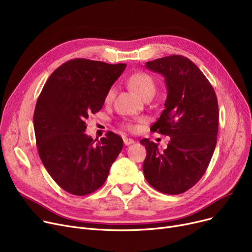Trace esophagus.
<instances>
[{
  "mask_svg": "<svg viewBox=\"0 0 252 252\" xmlns=\"http://www.w3.org/2000/svg\"><path fill=\"white\" fill-rule=\"evenodd\" d=\"M124 143H125L126 146H128V145H130V144H134V143H135V141H134L133 139H129V138H125V139H124Z\"/></svg>",
  "mask_w": 252,
  "mask_h": 252,
  "instance_id": "obj_1",
  "label": "esophagus"
}]
</instances>
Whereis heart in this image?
I'll return each mask as SVG.
<instances>
[{
    "mask_svg": "<svg viewBox=\"0 0 252 252\" xmlns=\"http://www.w3.org/2000/svg\"><path fill=\"white\" fill-rule=\"evenodd\" d=\"M126 83L143 98L148 96L149 94H154L155 92V84H154L153 78L146 72L138 71L135 73H131L127 77ZM114 95H115V88L110 87L105 94V97H104L105 103H111L114 98ZM125 127L130 130L134 129V126L130 124H126Z\"/></svg>",
    "mask_w": 252,
    "mask_h": 252,
    "instance_id": "heart-1",
    "label": "heart"
}]
</instances>
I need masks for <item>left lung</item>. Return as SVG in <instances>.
Returning <instances> with one entry per match:
<instances>
[{
    "instance_id": "obj_1",
    "label": "left lung",
    "mask_w": 252,
    "mask_h": 252,
    "mask_svg": "<svg viewBox=\"0 0 252 252\" xmlns=\"http://www.w3.org/2000/svg\"><path fill=\"white\" fill-rule=\"evenodd\" d=\"M146 67L165 77L167 98L164 110L150 130L168 136L163 151L149 139L144 176L164 194L186 192L205 174L213 157L219 130L216 92L201 70L187 57L170 55L146 62Z\"/></svg>"
}]
</instances>
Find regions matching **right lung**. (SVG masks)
Segmentation results:
<instances>
[{"mask_svg": "<svg viewBox=\"0 0 252 252\" xmlns=\"http://www.w3.org/2000/svg\"><path fill=\"white\" fill-rule=\"evenodd\" d=\"M126 64L76 58L53 72L39 94L33 127L39 158L59 187L84 196L98 190L108 177L124 141L108 131L93 140L86 119L102 109L107 90Z\"/></svg>", "mask_w": 252, "mask_h": 252, "instance_id": "add662e5", "label": "right lung"}]
</instances>
